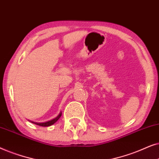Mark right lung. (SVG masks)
I'll return each mask as SVG.
<instances>
[{
	"label": "right lung",
	"mask_w": 159,
	"mask_h": 159,
	"mask_svg": "<svg viewBox=\"0 0 159 159\" xmlns=\"http://www.w3.org/2000/svg\"><path fill=\"white\" fill-rule=\"evenodd\" d=\"M61 114H62V113L60 112L59 114H58V116L56 117V118H54L53 119H52V120H50V121H46V122L38 123V122H34V121H30V122L34 124V125L41 126V127H49V126L53 125L54 123H56V121H57L58 120V119H59L61 116Z\"/></svg>",
	"instance_id": "obj_1"
}]
</instances>
